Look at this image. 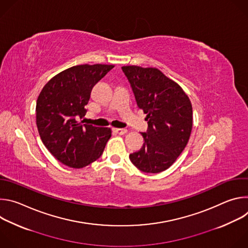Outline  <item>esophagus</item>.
Returning <instances> with one entry per match:
<instances>
[{
    "instance_id": "obj_1",
    "label": "esophagus",
    "mask_w": 248,
    "mask_h": 248,
    "mask_svg": "<svg viewBox=\"0 0 248 248\" xmlns=\"http://www.w3.org/2000/svg\"><path fill=\"white\" fill-rule=\"evenodd\" d=\"M114 131L120 135H124L127 132V129L126 128H114Z\"/></svg>"
}]
</instances>
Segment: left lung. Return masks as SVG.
<instances>
[{
  "mask_svg": "<svg viewBox=\"0 0 248 248\" xmlns=\"http://www.w3.org/2000/svg\"><path fill=\"white\" fill-rule=\"evenodd\" d=\"M137 106L146 114L147 132L140 150L129 155L144 172L169 169L186 148L192 129V106L184 89L156 67L124 65Z\"/></svg>",
  "mask_w": 248,
  "mask_h": 248,
  "instance_id": "8db88e82",
  "label": "left lung"
}]
</instances>
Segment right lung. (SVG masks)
<instances>
[{"instance_id": "obj_1", "label": "right lung", "mask_w": 248, "mask_h": 248, "mask_svg": "<svg viewBox=\"0 0 248 248\" xmlns=\"http://www.w3.org/2000/svg\"><path fill=\"white\" fill-rule=\"evenodd\" d=\"M113 64H79L52 78L36 102V124L45 147L63 165L80 169L102 155L112 135L110 127L82 124L94 85Z\"/></svg>"}]
</instances>
